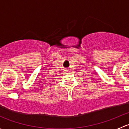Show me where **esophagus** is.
<instances>
[{
    "mask_svg": "<svg viewBox=\"0 0 129 129\" xmlns=\"http://www.w3.org/2000/svg\"><path fill=\"white\" fill-rule=\"evenodd\" d=\"M66 72H68V71H67V70H66Z\"/></svg>",
    "mask_w": 129,
    "mask_h": 129,
    "instance_id": "1",
    "label": "esophagus"
}]
</instances>
